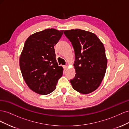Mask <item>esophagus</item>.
<instances>
[{"instance_id":"34e87169","label":"esophagus","mask_w":129,"mask_h":129,"mask_svg":"<svg viewBox=\"0 0 129 129\" xmlns=\"http://www.w3.org/2000/svg\"><path fill=\"white\" fill-rule=\"evenodd\" d=\"M63 68L64 70H66L67 68H68V66H63Z\"/></svg>"}]
</instances>
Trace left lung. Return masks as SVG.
Wrapping results in <instances>:
<instances>
[{"instance_id": "obj_1", "label": "left lung", "mask_w": 129, "mask_h": 129, "mask_svg": "<svg viewBox=\"0 0 129 129\" xmlns=\"http://www.w3.org/2000/svg\"><path fill=\"white\" fill-rule=\"evenodd\" d=\"M75 51L74 90L88 94L99 88L106 72L107 58L103 43L94 33L80 29L64 31Z\"/></svg>"}]
</instances>
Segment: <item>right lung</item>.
Returning <instances> with one entry per match:
<instances>
[{
	"mask_svg": "<svg viewBox=\"0 0 129 129\" xmlns=\"http://www.w3.org/2000/svg\"><path fill=\"white\" fill-rule=\"evenodd\" d=\"M63 33V30L46 29L30 35L25 42L19 59L21 74L28 87L39 94L53 91L63 74L54 49Z\"/></svg>",
	"mask_w": 129,
	"mask_h": 129,
	"instance_id": "right-lung-1",
	"label": "right lung"
}]
</instances>
